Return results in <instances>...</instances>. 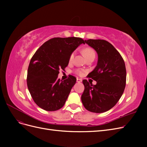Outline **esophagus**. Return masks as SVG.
Wrapping results in <instances>:
<instances>
[{"instance_id":"esophagus-1","label":"esophagus","mask_w":147,"mask_h":147,"mask_svg":"<svg viewBox=\"0 0 147 147\" xmlns=\"http://www.w3.org/2000/svg\"><path fill=\"white\" fill-rule=\"evenodd\" d=\"M82 82V80L81 78H77V82L80 83V82Z\"/></svg>"}]
</instances>
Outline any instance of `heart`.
Returning <instances> with one entry per match:
<instances>
[{"label": "heart", "instance_id": "obj_1", "mask_svg": "<svg viewBox=\"0 0 147 147\" xmlns=\"http://www.w3.org/2000/svg\"><path fill=\"white\" fill-rule=\"evenodd\" d=\"M83 54L85 56L86 58L87 57L90 56L91 55H95V52L94 51L92 50V49L91 48H86L84 49V50H83ZM74 56H75V52H73L71 53V55H70V57H69V61L70 62H72L73 60H74ZM76 73L78 74V75H82L83 74V72L82 70H77L76 71Z\"/></svg>", "mask_w": 147, "mask_h": 147}]
</instances>
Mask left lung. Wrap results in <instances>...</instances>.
Here are the masks:
<instances>
[{"label":"left lung","instance_id":"8db88e82","mask_svg":"<svg viewBox=\"0 0 147 147\" xmlns=\"http://www.w3.org/2000/svg\"><path fill=\"white\" fill-rule=\"evenodd\" d=\"M84 42L94 49L98 60L94 69L88 74L89 77L96 81V84L83 80L82 103L90 112H105L116 105L123 94L126 81L125 64L121 55L109 42L100 39Z\"/></svg>","mask_w":147,"mask_h":147}]
</instances>
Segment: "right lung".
<instances>
[{"label": "right lung", "mask_w": 147, "mask_h": 147, "mask_svg": "<svg viewBox=\"0 0 147 147\" xmlns=\"http://www.w3.org/2000/svg\"><path fill=\"white\" fill-rule=\"evenodd\" d=\"M84 41L79 37H56L40 47L31 59L27 84L35 103L47 111H56L65 103L77 79L72 75L61 80L59 69L68 65L69 57Z\"/></svg>", "instance_id": "1"}]
</instances>
